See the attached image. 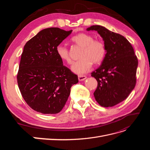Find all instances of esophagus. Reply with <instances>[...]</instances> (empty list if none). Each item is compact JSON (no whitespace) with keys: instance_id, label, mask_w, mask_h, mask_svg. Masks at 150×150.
Returning <instances> with one entry per match:
<instances>
[{"instance_id":"esophagus-1","label":"esophagus","mask_w":150,"mask_h":150,"mask_svg":"<svg viewBox=\"0 0 150 150\" xmlns=\"http://www.w3.org/2000/svg\"><path fill=\"white\" fill-rule=\"evenodd\" d=\"M86 78H87V77L86 76H78V79L79 81H82L85 80Z\"/></svg>"}]
</instances>
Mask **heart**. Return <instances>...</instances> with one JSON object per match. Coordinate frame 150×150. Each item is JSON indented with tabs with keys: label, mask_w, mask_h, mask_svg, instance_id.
Here are the masks:
<instances>
[{
	"label": "heart",
	"mask_w": 150,
	"mask_h": 150,
	"mask_svg": "<svg viewBox=\"0 0 150 150\" xmlns=\"http://www.w3.org/2000/svg\"><path fill=\"white\" fill-rule=\"evenodd\" d=\"M93 35L80 33L71 39V41L76 46L81 47L79 57L80 59L72 66L71 70L74 73L83 75L91 69L93 64H99L103 61L106 55V47L99 40H94ZM56 54L62 61L71 64L72 59L69 49L59 45L56 47Z\"/></svg>",
	"instance_id": "obj_1"
}]
</instances>
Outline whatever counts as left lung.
<instances>
[{
    "mask_svg": "<svg viewBox=\"0 0 150 150\" xmlns=\"http://www.w3.org/2000/svg\"><path fill=\"white\" fill-rule=\"evenodd\" d=\"M86 30L97 31L106 47L101 65L91 73L98 81L95 99L101 106H114L128 98L135 87L137 57L124 36L98 25Z\"/></svg>",
    "mask_w": 150,
    "mask_h": 150,
    "instance_id": "left-lung-1",
    "label": "left lung"
}]
</instances>
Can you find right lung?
I'll return each instance as SVG.
<instances>
[{
  "label": "right lung",
  "mask_w": 150,
  "mask_h": 150,
  "mask_svg": "<svg viewBox=\"0 0 150 150\" xmlns=\"http://www.w3.org/2000/svg\"><path fill=\"white\" fill-rule=\"evenodd\" d=\"M72 30L44 29L26 42L17 79L22 97L35 111L56 114L64 108L78 76L63 66L56 47Z\"/></svg>",
  "instance_id": "1"
}]
</instances>
